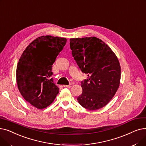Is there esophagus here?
<instances>
[{"label": "esophagus", "mask_w": 146, "mask_h": 146, "mask_svg": "<svg viewBox=\"0 0 146 146\" xmlns=\"http://www.w3.org/2000/svg\"><path fill=\"white\" fill-rule=\"evenodd\" d=\"M72 84H69V85H64V87H66V88H70L72 87Z\"/></svg>", "instance_id": "34e87169"}]
</instances>
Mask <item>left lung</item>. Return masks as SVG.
I'll return each instance as SVG.
<instances>
[{"label":"left lung","mask_w":146,"mask_h":146,"mask_svg":"<svg viewBox=\"0 0 146 146\" xmlns=\"http://www.w3.org/2000/svg\"><path fill=\"white\" fill-rule=\"evenodd\" d=\"M70 48L81 71L88 75L81 81L78 103L90 110L105 106L119 86L121 66L115 54L95 37L71 38Z\"/></svg>","instance_id":"8db88e82"}]
</instances>
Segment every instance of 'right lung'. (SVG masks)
<instances>
[{
    "label": "right lung",
    "instance_id": "right-lung-1",
    "mask_svg": "<svg viewBox=\"0 0 146 146\" xmlns=\"http://www.w3.org/2000/svg\"><path fill=\"white\" fill-rule=\"evenodd\" d=\"M66 43L65 38L38 37L27 47L17 65L16 78L24 99L37 109L49 106L59 93L54 84L52 65Z\"/></svg>",
    "mask_w": 146,
    "mask_h": 146
}]
</instances>
